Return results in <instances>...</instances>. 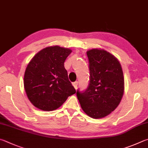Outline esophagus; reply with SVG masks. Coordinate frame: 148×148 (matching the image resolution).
<instances>
[{
	"label": "esophagus",
	"instance_id": "34e87169",
	"mask_svg": "<svg viewBox=\"0 0 148 148\" xmlns=\"http://www.w3.org/2000/svg\"><path fill=\"white\" fill-rule=\"evenodd\" d=\"M77 85H78V82H74L72 83V85L74 86V87L75 88V89H77Z\"/></svg>",
	"mask_w": 148,
	"mask_h": 148
}]
</instances>
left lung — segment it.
<instances>
[{"mask_svg":"<svg viewBox=\"0 0 148 148\" xmlns=\"http://www.w3.org/2000/svg\"><path fill=\"white\" fill-rule=\"evenodd\" d=\"M89 83L85 90H77L82 109L93 119L109 114L119 106L124 90L122 67L117 59L103 50L87 51Z\"/></svg>","mask_w":148,"mask_h":148,"instance_id":"1","label":"left lung"}]
</instances>
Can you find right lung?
I'll list each match as a JSON object with an SVG mask.
<instances>
[{
    "label": "right lung",
    "instance_id": "add662e5",
    "mask_svg": "<svg viewBox=\"0 0 148 148\" xmlns=\"http://www.w3.org/2000/svg\"><path fill=\"white\" fill-rule=\"evenodd\" d=\"M72 50L54 46L41 50L26 67L24 86L29 100L42 111L58 109L76 93L64 66Z\"/></svg>",
    "mask_w": 148,
    "mask_h": 148
}]
</instances>
